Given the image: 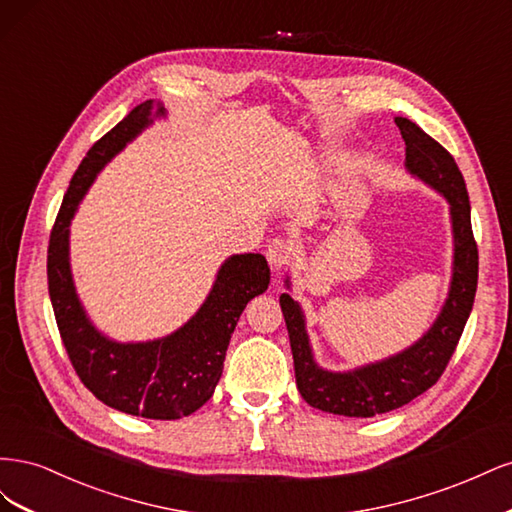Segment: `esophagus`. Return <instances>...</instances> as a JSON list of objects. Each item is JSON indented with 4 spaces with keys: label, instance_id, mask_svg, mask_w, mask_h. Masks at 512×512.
<instances>
[{
    "label": "esophagus",
    "instance_id": "34e87169",
    "mask_svg": "<svg viewBox=\"0 0 512 512\" xmlns=\"http://www.w3.org/2000/svg\"><path fill=\"white\" fill-rule=\"evenodd\" d=\"M290 245L284 239H273L267 247V260L273 271H282L290 260Z\"/></svg>",
    "mask_w": 512,
    "mask_h": 512
}]
</instances>
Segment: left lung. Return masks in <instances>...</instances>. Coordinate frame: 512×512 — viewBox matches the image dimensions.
<instances>
[{
    "mask_svg": "<svg viewBox=\"0 0 512 512\" xmlns=\"http://www.w3.org/2000/svg\"><path fill=\"white\" fill-rule=\"evenodd\" d=\"M406 141V170L446 198L453 228V273L438 318L416 342L382 361L348 371H331L316 363L305 314L288 292L280 297L290 337L294 376L301 397L312 408L339 416L369 418L410 404L438 382L470 318L478 284V250L470 222L466 181L453 156L414 121L395 117ZM290 290V277H286Z\"/></svg>",
    "mask_w": 512,
    "mask_h": 512,
    "instance_id": "1",
    "label": "left lung"
}]
</instances>
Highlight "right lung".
I'll use <instances>...</instances> for the list:
<instances>
[{
    "mask_svg": "<svg viewBox=\"0 0 512 512\" xmlns=\"http://www.w3.org/2000/svg\"><path fill=\"white\" fill-rule=\"evenodd\" d=\"M160 117H166V108L145 100L87 151L57 213L46 275L61 342L87 389L108 408L175 421L213 395L230 335L245 305L269 288L271 271L262 254H232L222 262L198 312L177 331L149 342H117L89 320L70 269L72 218L100 170Z\"/></svg>",
    "mask_w": 512,
    "mask_h": 512,
    "instance_id": "right-lung-1",
    "label": "right lung"
}]
</instances>
